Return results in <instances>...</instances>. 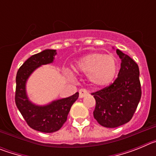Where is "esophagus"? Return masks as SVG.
<instances>
[{"instance_id": "obj_1", "label": "esophagus", "mask_w": 156, "mask_h": 156, "mask_svg": "<svg viewBox=\"0 0 156 156\" xmlns=\"http://www.w3.org/2000/svg\"><path fill=\"white\" fill-rule=\"evenodd\" d=\"M79 94H80V98H83V97H86L87 95L89 94V92H88L85 88H81L80 90H79Z\"/></svg>"}]
</instances>
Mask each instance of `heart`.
<instances>
[{"label": "heart", "instance_id": "b5f03b06", "mask_svg": "<svg viewBox=\"0 0 156 156\" xmlns=\"http://www.w3.org/2000/svg\"><path fill=\"white\" fill-rule=\"evenodd\" d=\"M74 69L78 73L88 74L92 83L102 87L114 80L119 71V64L114 56L93 52L78 59Z\"/></svg>", "mask_w": 156, "mask_h": 156}]
</instances>
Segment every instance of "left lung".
Segmentation results:
<instances>
[{"mask_svg":"<svg viewBox=\"0 0 156 156\" xmlns=\"http://www.w3.org/2000/svg\"><path fill=\"white\" fill-rule=\"evenodd\" d=\"M116 53L122 62L118 77L109 86L91 93L96 101L94 117L99 124L108 128L129 122L141 98L138 66L119 49Z\"/></svg>","mask_w":156,"mask_h":156,"instance_id":"obj_1","label":"left lung"}]
</instances>
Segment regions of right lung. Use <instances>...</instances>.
I'll use <instances>...</instances> for the list:
<instances>
[{
  "label": "right lung",
  "instance_id": "add662e5",
  "mask_svg": "<svg viewBox=\"0 0 156 156\" xmlns=\"http://www.w3.org/2000/svg\"><path fill=\"white\" fill-rule=\"evenodd\" d=\"M56 54L55 50H45L32 55L20 66L16 75L15 101L18 109L29 126L43 133H53L61 129L67 120L71 106L79 97L76 92L46 106L33 105L27 98L25 86L28 77L41 65L52 62Z\"/></svg>",
  "mask_w": 156,
  "mask_h": 156
}]
</instances>
